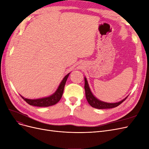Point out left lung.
<instances>
[{
	"label": "left lung",
	"mask_w": 149,
	"mask_h": 149,
	"mask_svg": "<svg viewBox=\"0 0 149 149\" xmlns=\"http://www.w3.org/2000/svg\"><path fill=\"white\" fill-rule=\"evenodd\" d=\"M85 96L86 100L89 103L90 105L96 109H111V108H114L118 106L120 104H122L126 98L128 97V96H126L125 99H123V100L117 102H114V103H109V102H104L101 100H99L97 98H96L93 94L92 93L90 86L88 85V83L87 79L85 77Z\"/></svg>",
	"instance_id": "1"
}]
</instances>
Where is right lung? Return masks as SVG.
I'll use <instances>...</instances> for the list:
<instances>
[{"instance_id":"right-lung-1","label":"right lung","mask_w":149,"mask_h":149,"mask_svg":"<svg viewBox=\"0 0 149 149\" xmlns=\"http://www.w3.org/2000/svg\"><path fill=\"white\" fill-rule=\"evenodd\" d=\"M69 74L70 73L68 74L63 78L62 81H61V83L56 91H55L53 94L48 97L36 99V100H30V99H27L21 95L20 96L27 104H29L31 106L37 107H48L53 106L54 104L58 103L61 100V98L64 91L65 82L67 81Z\"/></svg>"}]
</instances>
